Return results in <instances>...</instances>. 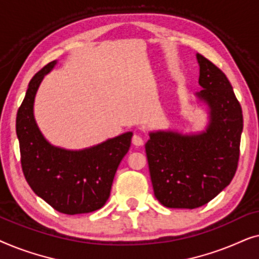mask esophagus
Listing matches in <instances>:
<instances>
[{
  "instance_id": "obj_1",
  "label": "esophagus",
  "mask_w": 259,
  "mask_h": 259,
  "mask_svg": "<svg viewBox=\"0 0 259 259\" xmlns=\"http://www.w3.org/2000/svg\"><path fill=\"white\" fill-rule=\"evenodd\" d=\"M132 144L136 145V146H143L144 145L143 137L139 136V134H134L132 138Z\"/></svg>"
}]
</instances>
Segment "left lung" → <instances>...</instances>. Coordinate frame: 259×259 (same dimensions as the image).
<instances>
[{
    "instance_id": "obj_1",
    "label": "left lung",
    "mask_w": 259,
    "mask_h": 259,
    "mask_svg": "<svg viewBox=\"0 0 259 259\" xmlns=\"http://www.w3.org/2000/svg\"><path fill=\"white\" fill-rule=\"evenodd\" d=\"M200 67L198 98L210 106L206 132L182 136L150 134L145 145L154 196L166 207L197 208L231 183L239 160L243 114L222 69L197 54Z\"/></svg>"
}]
</instances>
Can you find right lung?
<instances>
[{
  "instance_id": "right-lung-1",
  "label": "right lung",
  "mask_w": 259,
  "mask_h": 259,
  "mask_svg": "<svg viewBox=\"0 0 259 259\" xmlns=\"http://www.w3.org/2000/svg\"><path fill=\"white\" fill-rule=\"evenodd\" d=\"M49 62L30 80L16 116L21 166L31 190L65 214L88 213L107 201L118 166L128 152L132 132L82 151H66L47 143L35 122L34 98Z\"/></svg>"
}]
</instances>
